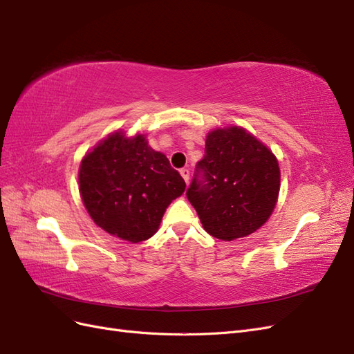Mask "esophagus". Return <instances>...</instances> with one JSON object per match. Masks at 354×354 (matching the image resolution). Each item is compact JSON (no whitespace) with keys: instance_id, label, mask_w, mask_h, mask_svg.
Here are the masks:
<instances>
[{"instance_id":"34e87169","label":"esophagus","mask_w":354,"mask_h":354,"mask_svg":"<svg viewBox=\"0 0 354 354\" xmlns=\"http://www.w3.org/2000/svg\"><path fill=\"white\" fill-rule=\"evenodd\" d=\"M180 174H181V177H183L185 181L187 183L189 178H190V171H189L187 168H181V169H180Z\"/></svg>"}]
</instances>
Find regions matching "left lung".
<instances>
[{
    "label": "left lung",
    "mask_w": 354,
    "mask_h": 354,
    "mask_svg": "<svg viewBox=\"0 0 354 354\" xmlns=\"http://www.w3.org/2000/svg\"><path fill=\"white\" fill-rule=\"evenodd\" d=\"M279 186L276 156L243 128L227 127L208 133L186 195L211 236L233 241L269 220Z\"/></svg>",
    "instance_id": "1"
}]
</instances>
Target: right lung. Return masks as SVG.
Instances as JSON below:
<instances>
[{
	"label": "right lung",
	"instance_id": "add662e5",
	"mask_svg": "<svg viewBox=\"0 0 354 354\" xmlns=\"http://www.w3.org/2000/svg\"><path fill=\"white\" fill-rule=\"evenodd\" d=\"M80 192L93 221L113 236L137 243L152 238L167 207L186 183L168 158L143 134H109L84 156Z\"/></svg>",
	"mask_w": 354,
	"mask_h": 354
}]
</instances>
